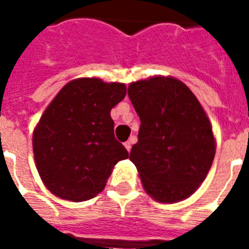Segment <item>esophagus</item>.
Here are the masks:
<instances>
[{"instance_id":"1","label":"esophagus","mask_w":249,"mask_h":249,"mask_svg":"<svg viewBox=\"0 0 249 249\" xmlns=\"http://www.w3.org/2000/svg\"><path fill=\"white\" fill-rule=\"evenodd\" d=\"M125 148H126V151L130 152V149H132V141H126V142H124Z\"/></svg>"}]
</instances>
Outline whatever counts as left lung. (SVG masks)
<instances>
[{
  "label": "left lung",
  "instance_id": "1",
  "mask_svg": "<svg viewBox=\"0 0 249 249\" xmlns=\"http://www.w3.org/2000/svg\"><path fill=\"white\" fill-rule=\"evenodd\" d=\"M128 96L141 121L129 159L144 189L160 203L189 197L207 178L216 151L203 107L172 77L132 82Z\"/></svg>",
  "mask_w": 249,
  "mask_h": 249
}]
</instances>
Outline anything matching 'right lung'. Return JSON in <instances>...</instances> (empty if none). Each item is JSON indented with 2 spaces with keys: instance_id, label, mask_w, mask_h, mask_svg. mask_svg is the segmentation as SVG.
I'll use <instances>...</instances> for the list:
<instances>
[{
  "instance_id": "obj_1",
  "label": "right lung",
  "mask_w": 249,
  "mask_h": 249,
  "mask_svg": "<svg viewBox=\"0 0 249 249\" xmlns=\"http://www.w3.org/2000/svg\"><path fill=\"white\" fill-rule=\"evenodd\" d=\"M125 94L124 84L78 78L66 84L45 109L33 133V153L53 195L76 203L96 197L114 165L129 157L114 137L110 117Z\"/></svg>"
}]
</instances>
